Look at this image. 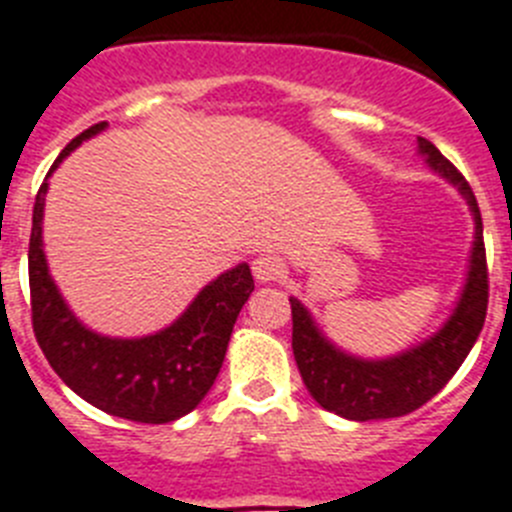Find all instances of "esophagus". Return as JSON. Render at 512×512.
Instances as JSON below:
<instances>
[{"label": "esophagus", "instance_id": "34e87169", "mask_svg": "<svg viewBox=\"0 0 512 512\" xmlns=\"http://www.w3.org/2000/svg\"><path fill=\"white\" fill-rule=\"evenodd\" d=\"M251 269L256 282H261V285H272V282H277V279L282 277L285 264H282V259H279L277 253H259V256L253 259Z\"/></svg>", "mask_w": 512, "mask_h": 512}]
</instances>
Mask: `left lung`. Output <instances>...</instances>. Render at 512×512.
<instances>
[{"mask_svg": "<svg viewBox=\"0 0 512 512\" xmlns=\"http://www.w3.org/2000/svg\"><path fill=\"white\" fill-rule=\"evenodd\" d=\"M417 155L425 157L427 168L461 194L474 220L464 285L448 318L422 342L396 355L362 357L331 342L305 303L290 298L292 352L305 388L326 412L352 422L404 417L427 404L461 368L487 316L484 230L474 191L432 142L419 137Z\"/></svg>", "mask_w": 512, "mask_h": 512, "instance_id": "1", "label": "left lung"}]
</instances>
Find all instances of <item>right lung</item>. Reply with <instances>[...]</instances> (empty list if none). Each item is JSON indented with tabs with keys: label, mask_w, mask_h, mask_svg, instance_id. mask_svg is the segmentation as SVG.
Returning a JSON list of instances; mask_svg holds the SVG:
<instances>
[{
	"label": "right lung",
	"mask_w": 512,
	"mask_h": 512,
	"mask_svg": "<svg viewBox=\"0 0 512 512\" xmlns=\"http://www.w3.org/2000/svg\"><path fill=\"white\" fill-rule=\"evenodd\" d=\"M106 129L103 121L72 139L36 196L28 251L33 331L48 365L87 404L131 422L165 425L196 409L212 388L253 277L246 261L227 269L196 292L176 321L152 334L108 336L80 321L48 272L43 207L48 178L61 160Z\"/></svg>",
	"instance_id": "obj_1"
}]
</instances>
